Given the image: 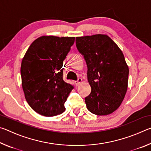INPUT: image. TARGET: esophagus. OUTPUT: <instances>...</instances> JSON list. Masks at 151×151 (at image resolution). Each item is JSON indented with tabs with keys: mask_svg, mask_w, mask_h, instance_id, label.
Masks as SVG:
<instances>
[{
	"mask_svg": "<svg viewBox=\"0 0 151 151\" xmlns=\"http://www.w3.org/2000/svg\"><path fill=\"white\" fill-rule=\"evenodd\" d=\"M82 82H83V80H82L81 78H78L77 79V81H75V84H76V86L80 85L82 83Z\"/></svg>",
	"mask_w": 151,
	"mask_h": 151,
	"instance_id": "obj_1",
	"label": "esophagus"
}]
</instances>
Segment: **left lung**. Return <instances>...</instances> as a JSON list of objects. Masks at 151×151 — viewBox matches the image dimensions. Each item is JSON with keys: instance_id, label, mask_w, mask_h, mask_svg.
<instances>
[{"instance_id": "1", "label": "left lung", "mask_w": 151, "mask_h": 151, "mask_svg": "<svg viewBox=\"0 0 151 151\" xmlns=\"http://www.w3.org/2000/svg\"><path fill=\"white\" fill-rule=\"evenodd\" d=\"M76 45L87 65L91 93L86 108L96 115H107L121 105L128 87L129 67L117 45L106 35L76 38Z\"/></svg>"}]
</instances>
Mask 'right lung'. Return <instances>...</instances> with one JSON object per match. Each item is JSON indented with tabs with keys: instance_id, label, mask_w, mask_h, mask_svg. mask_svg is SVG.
I'll return each instance as SVG.
<instances>
[{
	"instance_id": "add662e5",
	"label": "right lung",
	"mask_w": 151,
	"mask_h": 151,
	"mask_svg": "<svg viewBox=\"0 0 151 151\" xmlns=\"http://www.w3.org/2000/svg\"><path fill=\"white\" fill-rule=\"evenodd\" d=\"M75 37L42 36L30 45L22 60L20 74L25 99L37 113L53 116L65 111L73 86L63 81V61Z\"/></svg>"
}]
</instances>
